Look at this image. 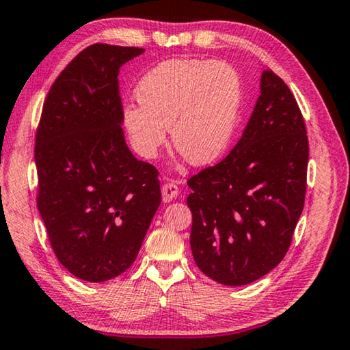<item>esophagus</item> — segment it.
Segmentation results:
<instances>
[{
	"mask_svg": "<svg viewBox=\"0 0 350 350\" xmlns=\"http://www.w3.org/2000/svg\"><path fill=\"white\" fill-rule=\"evenodd\" d=\"M180 192V187L176 185L175 181H167L164 183L163 187H161V193H163V200L165 203H169L174 198H176V195Z\"/></svg>",
	"mask_w": 350,
	"mask_h": 350,
	"instance_id": "1",
	"label": "esophagus"
}]
</instances>
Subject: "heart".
I'll use <instances>...</instances> for the list:
<instances>
[{"instance_id": "obj_1", "label": "heart", "mask_w": 350, "mask_h": 350, "mask_svg": "<svg viewBox=\"0 0 350 350\" xmlns=\"http://www.w3.org/2000/svg\"><path fill=\"white\" fill-rule=\"evenodd\" d=\"M139 104H127L122 121L141 157L153 158L165 143L189 163L204 165L228 149L240 118V73L223 61L167 59L146 73L137 88Z\"/></svg>"}]
</instances>
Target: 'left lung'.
<instances>
[{"instance_id": "8db88e82", "label": "left lung", "mask_w": 350, "mask_h": 350, "mask_svg": "<svg viewBox=\"0 0 350 350\" xmlns=\"http://www.w3.org/2000/svg\"><path fill=\"white\" fill-rule=\"evenodd\" d=\"M308 161L309 139L295 96L266 69L237 146L187 180L191 247L201 272L243 286L280 265L303 212Z\"/></svg>"}]
</instances>
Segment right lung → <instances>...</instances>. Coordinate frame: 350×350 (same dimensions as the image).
I'll return each mask as SVG.
<instances>
[{"mask_svg": "<svg viewBox=\"0 0 350 350\" xmlns=\"http://www.w3.org/2000/svg\"><path fill=\"white\" fill-rule=\"evenodd\" d=\"M141 47L96 42L55 79L35 137L36 206L58 261L101 283L126 272L161 203L158 170L121 131L120 67Z\"/></svg>", "mask_w": 350, "mask_h": 350, "instance_id": "right-lung-1", "label": "right lung"}]
</instances>
